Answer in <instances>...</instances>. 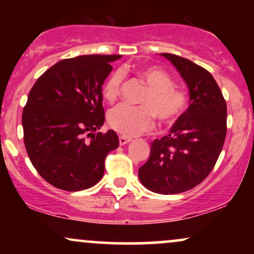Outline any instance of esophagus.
<instances>
[{
  "label": "esophagus",
  "mask_w": 254,
  "mask_h": 254,
  "mask_svg": "<svg viewBox=\"0 0 254 254\" xmlns=\"http://www.w3.org/2000/svg\"><path fill=\"white\" fill-rule=\"evenodd\" d=\"M130 141H131L130 137H127V136H119V144H121V145H124V144L129 143Z\"/></svg>",
  "instance_id": "34e87169"
}]
</instances>
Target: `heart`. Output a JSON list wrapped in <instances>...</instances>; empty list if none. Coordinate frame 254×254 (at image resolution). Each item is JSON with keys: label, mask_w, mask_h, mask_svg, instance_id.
Wrapping results in <instances>:
<instances>
[{"label": "heart", "mask_w": 254, "mask_h": 254, "mask_svg": "<svg viewBox=\"0 0 254 254\" xmlns=\"http://www.w3.org/2000/svg\"><path fill=\"white\" fill-rule=\"evenodd\" d=\"M136 74L148 86L139 99L141 106L121 104L107 116L110 127L123 136H136L149 131L154 127L155 116L164 123L176 122L188 109L190 100L188 92L174 86L172 77L159 66H141ZM124 78L125 72L122 69L107 77L103 86V95L107 101H115L119 97Z\"/></svg>", "instance_id": "1"}]
</instances>
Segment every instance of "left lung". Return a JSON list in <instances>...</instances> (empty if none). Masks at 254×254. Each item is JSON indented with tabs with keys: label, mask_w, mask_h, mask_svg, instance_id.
<instances>
[{
	"label": "left lung",
	"mask_w": 254,
	"mask_h": 254,
	"mask_svg": "<svg viewBox=\"0 0 254 254\" xmlns=\"http://www.w3.org/2000/svg\"><path fill=\"white\" fill-rule=\"evenodd\" d=\"M180 72L190 89L189 109L170 133L151 142L138 178L148 190L174 194L191 190L210 174L227 133V104L212 75L173 54H161Z\"/></svg>",
	"instance_id": "left-lung-1"
}]
</instances>
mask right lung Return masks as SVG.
<instances>
[{
    "label": "right lung",
    "instance_id": "obj_1",
    "mask_svg": "<svg viewBox=\"0 0 254 254\" xmlns=\"http://www.w3.org/2000/svg\"><path fill=\"white\" fill-rule=\"evenodd\" d=\"M121 55L66 58L37 80L22 112L24 142L38 173L64 191L92 188L104 176L105 159L118 148L105 122L103 84ZM90 138V140H87Z\"/></svg>",
    "mask_w": 254,
    "mask_h": 254
}]
</instances>
